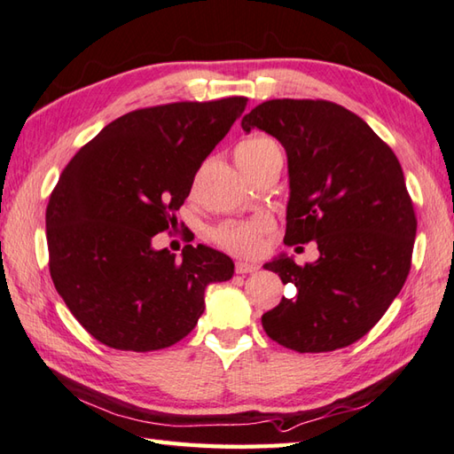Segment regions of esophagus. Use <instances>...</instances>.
I'll use <instances>...</instances> for the list:
<instances>
[{"mask_svg":"<svg viewBox=\"0 0 454 454\" xmlns=\"http://www.w3.org/2000/svg\"><path fill=\"white\" fill-rule=\"evenodd\" d=\"M258 264H254V262H243V261H239L237 264H235V272L237 274H253V272H256L258 270Z\"/></svg>","mask_w":454,"mask_h":454,"instance_id":"34e87169","label":"esophagus"}]
</instances>
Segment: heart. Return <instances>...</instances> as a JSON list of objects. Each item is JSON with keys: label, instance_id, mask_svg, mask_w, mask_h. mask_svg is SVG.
Instances as JSON below:
<instances>
[{"label": "heart", "instance_id": "b5f03b06", "mask_svg": "<svg viewBox=\"0 0 454 454\" xmlns=\"http://www.w3.org/2000/svg\"><path fill=\"white\" fill-rule=\"evenodd\" d=\"M274 153H280L278 145L274 138L266 137L262 133H253L240 138L235 145V160L240 166V170L248 168L256 162H261L266 156ZM266 223L262 219H251V221H227V223L219 225L214 231V240L225 251L233 254L251 256L261 251L262 245V233Z\"/></svg>", "mask_w": 454, "mask_h": 454}]
</instances>
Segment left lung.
Wrapping results in <instances>:
<instances>
[{"label":"left lung","mask_w":454,"mask_h":454,"mask_svg":"<svg viewBox=\"0 0 454 454\" xmlns=\"http://www.w3.org/2000/svg\"><path fill=\"white\" fill-rule=\"evenodd\" d=\"M288 154L286 245L316 240L319 258L266 262L295 286L262 316L266 335L298 353H329L364 337L400 294L418 219L400 160L363 119L325 99H270L240 121Z\"/></svg>","instance_id":"1"}]
</instances>
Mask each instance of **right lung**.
Wrapping results in <instances>:
<instances>
[{"label": "right lung", "instance_id": "1", "mask_svg": "<svg viewBox=\"0 0 454 454\" xmlns=\"http://www.w3.org/2000/svg\"><path fill=\"white\" fill-rule=\"evenodd\" d=\"M247 107V98L145 107L106 125L74 154L46 206L54 288L91 337L149 353L196 327L206 288L235 264L209 247L156 251L176 225L201 162Z\"/></svg>", "mask_w": 454, "mask_h": 454}]
</instances>
